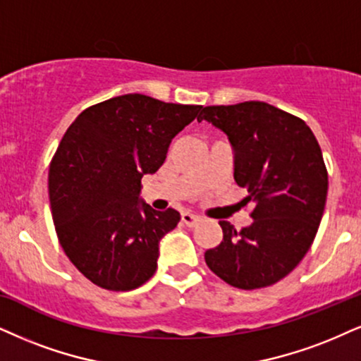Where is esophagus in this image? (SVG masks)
<instances>
[{
  "label": "esophagus",
  "instance_id": "34e87169",
  "mask_svg": "<svg viewBox=\"0 0 361 361\" xmlns=\"http://www.w3.org/2000/svg\"><path fill=\"white\" fill-rule=\"evenodd\" d=\"M180 219H182V222H184L185 226H189V228H194V226L199 224L201 217L195 216V214H190V212H182Z\"/></svg>",
  "mask_w": 361,
  "mask_h": 361
}]
</instances>
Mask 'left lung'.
Returning <instances> with one entry per match:
<instances>
[{
  "instance_id": "1",
  "label": "left lung",
  "mask_w": 361,
  "mask_h": 361,
  "mask_svg": "<svg viewBox=\"0 0 361 361\" xmlns=\"http://www.w3.org/2000/svg\"><path fill=\"white\" fill-rule=\"evenodd\" d=\"M201 120L228 133L234 179L247 190L252 222L241 231L219 221L222 241L204 259L239 289L278 283L300 264L318 233L328 194L322 149L305 120L266 102L204 106Z\"/></svg>"
}]
</instances>
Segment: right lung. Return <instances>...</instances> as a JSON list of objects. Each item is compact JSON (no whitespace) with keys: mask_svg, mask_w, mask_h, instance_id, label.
Masks as SVG:
<instances>
[{"mask_svg":"<svg viewBox=\"0 0 361 361\" xmlns=\"http://www.w3.org/2000/svg\"><path fill=\"white\" fill-rule=\"evenodd\" d=\"M199 110L127 93L88 106L66 128L48 172L51 217L65 255L97 286L130 291L154 276L159 241L180 214L140 204V179L159 171Z\"/></svg>","mask_w":361,"mask_h":361,"instance_id":"right-lung-1","label":"right lung"}]
</instances>
